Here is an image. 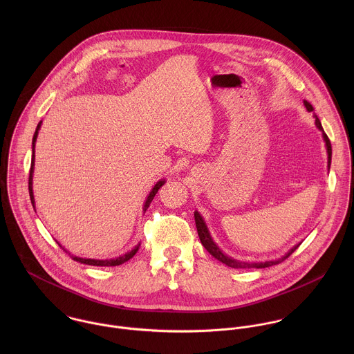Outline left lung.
<instances>
[{"instance_id": "obj_1", "label": "left lung", "mask_w": 354, "mask_h": 354, "mask_svg": "<svg viewBox=\"0 0 354 354\" xmlns=\"http://www.w3.org/2000/svg\"><path fill=\"white\" fill-rule=\"evenodd\" d=\"M304 104H305V107H306L308 111H312V110H313V107H312L310 103L304 102ZM315 122H316V127H317L320 131H323L322 124H320V121H319L317 117H316V121H315ZM323 139H324L326 147H327V153H328V169H330V165H331V153H333V152H331V143H330L328 136H327L324 132H323ZM195 222H196V229H198L199 239H201L204 248H205L208 252L211 253L215 259H218L219 261L225 263L226 266H229V267H232V268H264V267H270V266L282 263L286 257H289L292 253L295 252V251L299 248V245H300V244L296 245L295 248H292L289 252L286 253L282 259H278V260H271V261H264V263H245V261H239V260H234V259L226 256L225 253L222 252V251L218 248V245L212 241V239H211V236H209V233H208V230H207V226H205V223H204V221H203V218L198 211H195Z\"/></svg>"}]
</instances>
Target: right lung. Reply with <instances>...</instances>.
Wrapping results in <instances>:
<instances>
[{"label":"right lung","instance_id":"1","mask_svg":"<svg viewBox=\"0 0 354 354\" xmlns=\"http://www.w3.org/2000/svg\"><path fill=\"white\" fill-rule=\"evenodd\" d=\"M39 128H41V122L38 124V127H37V131H35V133H34V138H32V158H31V167H30V177H28V191H30V198H31V203H32V207H34V195H32V171H34V159H35V155H34V147H35V140H37V136H38V131H39ZM165 184V181H159L153 188H152L151 192H150V196L147 198V201H146V204H145V212H146V209L150 207V204H151L152 199H153V196L156 195V192H158V189H160V187ZM58 244V243H57ZM59 245V244H58ZM61 247V245H59ZM62 248V247H61ZM64 250V248H62ZM138 250H139V245L135 248V250H132L131 252L125 253V254H122V256H120V257H117V259H110V260H95V259H83V257H77V256H72V259L73 260H76V261H79V263H83V264H88V266H101V267H109V266H120V264H122V263H125V261H128L131 257H133V254L138 252ZM65 251V250H64ZM66 252V251H65Z\"/></svg>","mask_w":354,"mask_h":354}]
</instances>
